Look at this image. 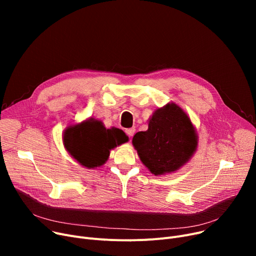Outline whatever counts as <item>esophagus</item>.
<instances>
[{
    "instance_id": "esophagus-1",
    "label": "esophagus",
    "mask_w": 256,
    "mask_h": 256,
    "mask_svg": "<svg viewBox=\"0 0 256 256\" xmlns=\"http://www.w3.org/2000/svg\"><path fill=\"white\" fill-rule=\"evenodd\" d=\"M135 128H128V130H126V135L130 137V138H132V136H134V134H135Z\"/></svg>"
}]
</instances>
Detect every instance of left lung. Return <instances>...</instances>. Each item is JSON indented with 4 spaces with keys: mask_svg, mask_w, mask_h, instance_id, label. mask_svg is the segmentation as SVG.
Listing matches in <instances>:
<instances>
[{
    "mask_svg": "<svg viewBox=\"0 0 256 256\" xmlns=\"http://www.w3.org/2000/svg\"><path fill=\"white\" fill-rule=\"evenodd\" d=\"M132 144L142 163L154 176L178 170L194 154L197 136L190 118L176 104L152 115L148 130L139 132Z\"/></svg>",
    "mask_w": 256,
    "mask_h": 256,
    "instance_id": "left-lung-1",
    "label": "left lung"
}]
</instances>
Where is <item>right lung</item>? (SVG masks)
<instances>
[{
	"label": "right lung",
	"instance_id": "right-lung-1",
	"mask_svg": "<svg viewBox=\"0 0 256 256\" xmlns=\"http://www.w3.org/2000/svg\"><path fill=\"white\" fill-rule=\"evenodd\" d=\"M63 140L66 150L80 165L96 168L108 160L110 150L128 141V137L119 128H106L100 121L89 119L67 128Z\"/></svg>",
	"mask_w": 256,
	"mask_h": 256
}]
</instances>
